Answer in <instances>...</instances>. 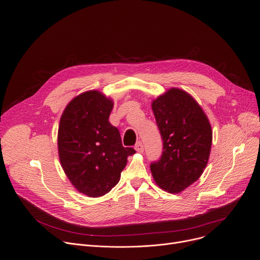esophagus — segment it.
Segmentation results:
<instances>
[{"label":"esophagus","mask_w":260,"mask_h":260,"mask_svg":"<svg viewBox=\"0 0 260 260\" xmlns=\"http://www.w3.org/2000/svg\"><path fill=\"white\" fill-rule=\"evenodd\" d=\"M135 149L138 151V152H143L144 151V146H143V144H142V142H139L135 145Z\"/></svg>","instance_id":"34e87169"}]
</instances>
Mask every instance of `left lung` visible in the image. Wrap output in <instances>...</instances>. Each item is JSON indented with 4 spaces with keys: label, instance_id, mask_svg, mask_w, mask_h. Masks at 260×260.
I'll return each mask as SVG.
<instances>
[{
    "label": "left lung",
    "instance_id": "obj_1",
    "mask_svg": "<svg viewBox=\"0 0 260 260\" xmlns=\"http://www.w3.org/2000/svg\"><path fill=\"white\" fill-rule=\"evenodd\" d=\"M164 151L150 165L155 183L171 194L197 181L208 162L212 129L201 106L186 91L170 88L151 103Z\"/></svg>",
    "mask_w": 260,
    "mask_h": 260
}]
</instances>
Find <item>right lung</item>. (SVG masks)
Listing matches in <instances>:
<instances>
[{
    "label": "right lung",
    "mask_w": 260,
    "mask_h": 260,
    "mask_svg": "<svg viewBox=\"0 0 260 260\" xmlns=\"http://www.w3.org/2000/svg\"><path fill=\"white\" fill-rule=\"evenodd\" d=\"M111 98L99 90L85 91L65 107L58 128L61 167L76 190L98 198L119 182L134 148L122 146L119 131L109 117Z\"/></svg>",
    "instance_id": "1"
}]
</instances>
